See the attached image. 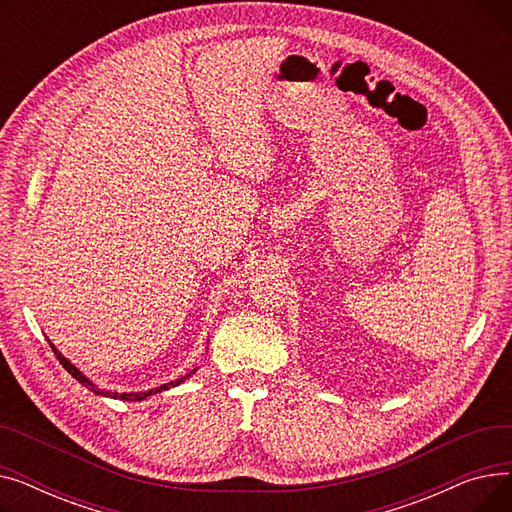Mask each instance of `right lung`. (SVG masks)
<instances>
[{
	"label": "right lung",
	"instance_id": "1",
	"mask_svg": "<svg viewBox=\"0 0 512 512\" xmlns=\"http://www.w3.org/2000/svg\"><path fill=\"white\" fill-rule=\"evenodd\" d=\"M51 351H53V355L58 357V361L62 363V367H64V369H66V371L72 375V378H76L80 384L87 386V388H91V390H93V392H97V394H103V396H114V398H122V400H143V398H147V396H151V394H157V392H161V390H168V388H174V386L182 384V382L188 378V375L195 373V369H193L191 373L184 375V378H180V380H176V382H170V384H164V386H159V388H155V390L137 392V394H132V392H130V394H126V392H124V394H118V392H114V394H112V392H101V390H97V388H95V386H93V384H91V382L85 378L83 373H80V371H78V369H76V367H74V365H72V363H70L66 357H62V355L58 353V348L53 346V344H51Z\"/></svg>",
	"mask_w": 512,
	"mask_h": 512
}]
</instances>
